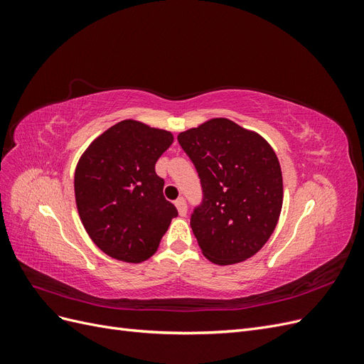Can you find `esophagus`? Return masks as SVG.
Listing matches in <instances>:
<instances>
[{"instance_id": "1", "label": "esophagus", "mask_w": 364, "mask_h": 364, "mask_svg": "<svg viewBox=\"0 0 364 364\" xmlns=\"http://www.w3.org/2000/svg\"><path fill=\"white\" fill-rule=\"evenodd\" d=\"M174 205H176V208H178L179 215L185 217V215H186V211H188V208H186V202H185L183 197H179V199L174 202Z\"/></svg>"}]
</instances>
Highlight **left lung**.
I'll list each match as a JSON object with an SVG mask.
<instances>
[{
	"instance_id": "1",
	"label": "left lung",
	"mask_w": 364,
	"mask_h": 364,
	"mask_svg": "<svg viewBox=\"0 0 364 364\" xmlns=\"http://www.w3.org/2000/svg\"><path fill=\"white\" fill-rule=\"evenodd\" d=\"M178 141L200 179L202 200L191 213V228L203 255L220 266L253 257L282 208V173L273 149L226 118L182 132Z\"/></svg>"
}]
</instances>
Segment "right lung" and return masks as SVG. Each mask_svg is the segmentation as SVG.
<instances>
[{
  "mask_svg": "<svg viewBox=\"0 0 364 364\" xmlns=\"http://www.w3.org/2000/svg\"><path fill=\"white\" fill-rule=\"evenodd\" d=\"M171 142L167 130L124 119L83 153L74 176L75 203L86 232L109 257L146 261L178 217L155 171Z\"/></svg>",
  "mask_w": 364,
  "mask_h": 364,
  "instance_id": "1",
  "label": "right lung"
}]
</instances>
